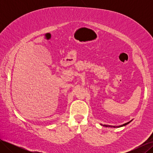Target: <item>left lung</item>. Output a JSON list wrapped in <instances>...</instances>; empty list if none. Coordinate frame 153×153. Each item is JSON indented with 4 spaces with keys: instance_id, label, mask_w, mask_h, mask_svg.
I'll list each match as a JSON object with an SVG mask.
<instances>
[{
    "instance_id": "8db88e82",
    "label": "left lung",
    "mask_w": 153,
    "mask_h": 153,
    "mask_svg": "<svg viewBox=\"0 0 153 153\" xmlns=\"http://www.w3.org/2000/svg\"><path fill=\"white\" fill-rule=\"evenodd\" d=\"M132 121V120H131ZM131 121H129V122H128V123H124V124H122V125H121V126H110V125H105V124H104V125H103V124H100L101 126H105V127H114V128H119V127H122V126H126V125H127L128 124H129V123H130Z\"/></svg>"
}]
</instances>
